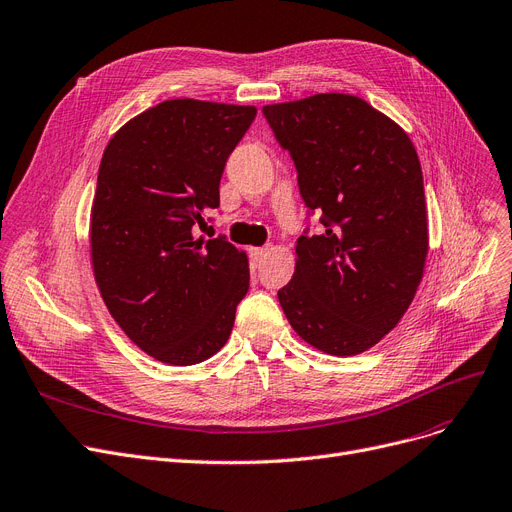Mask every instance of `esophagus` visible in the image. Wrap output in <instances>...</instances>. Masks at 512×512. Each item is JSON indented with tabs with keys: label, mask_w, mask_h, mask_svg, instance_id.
<instances>
[{
	"label": "esophagus",
	"mask_w": 512,
	"mask_h": 512,
	"mask_svg": "<svg viewBox=\"0 0 512 512\" xmlns=\"http://www.w3.org/2000/svg\"><path fill=\"white\" fill-rule=\"evenodd\" d=\"M265 255H268V249H263V247L251 249V261H253L255 265H259V263L265 259Z\"/></svg>",
	"instance_id": "obj_1"
}]
</instances>
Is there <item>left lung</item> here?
Wrapping results in <instances>:
<instances>
[{
  "instance_id": "8db88e82",
  "label": "left lung",
  "mask_w": 512,
  "mask_h": 512,
  "mask_svg": "<svg viewBox=\"0 0 512 512\" xmlns=\"http://www.w3.org/2000/svg\"><path fill=\"white\" fill-rule=\"evenodd\" d=\"M320 232L297 238L278 301L297 335L332 355L379 343L406 314L429 249L425 184L406 131L349 94L263 106Z\"/></svg>"
}]
</instances>
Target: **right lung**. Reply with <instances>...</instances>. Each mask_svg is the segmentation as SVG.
I'll use <instances>...</instances> for the list:
<instances>
[{"label": "right lung", "mask_w": 512, "mask_h": 512, "mask_svg": "<svg viewBox=\"0 0 512 512\" xmlns=\"http://www.w3.org/2000/svg\"><path fill=\"white\" fill-rule=\"evenodd\" d=\"M255 106L165 100L108 142L92 209L100 295L125 335L173 366L226 345L249 291L247 255L226 236L196 238L219 207L228 157Z\"/></svg>", "instance_id": "add662e5"}]
</instances>
